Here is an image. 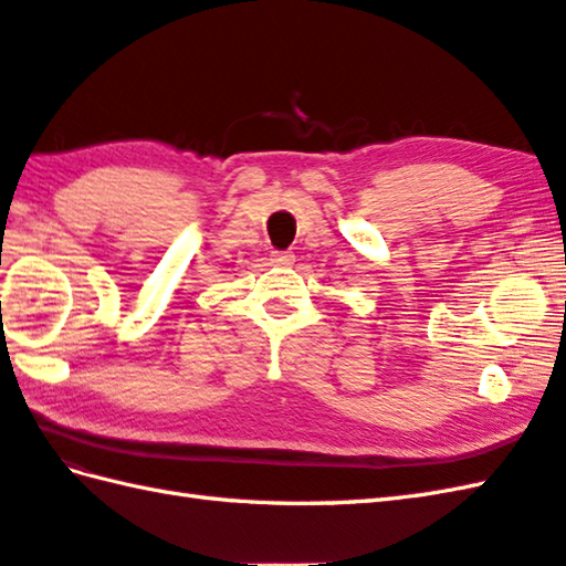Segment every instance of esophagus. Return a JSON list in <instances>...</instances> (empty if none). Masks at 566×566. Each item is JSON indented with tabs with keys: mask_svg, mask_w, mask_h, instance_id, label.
Returning <instances> with one entry per match:
<instances>
[{
	"mask_svg": "<svg viewBox=\"0 0 566 566\" xmlns=\"http://www.w3.org/2000/svg\"><path fill=\"white\" fill-rule=\"evenodd\" d=\"M272 262L280 264V268H290V264H294V255L292 252H272Z\"/></svg>",
	"mask_w": 566,
	"mask_h": 566,
	"instance_id": "obj_1",
	"label": "esophagus"
}]
</instances>
